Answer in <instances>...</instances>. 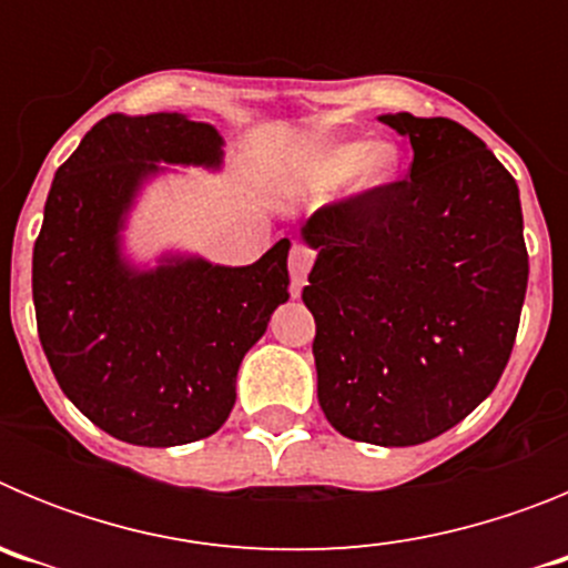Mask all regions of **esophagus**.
I'll use <instances>...</instances> for the list:
<instances>
[{
  "label": "esophagus",
  "instance_id": "obj_1",
  "mask_svg": "<svg viewBox=\"0 0 568 568\" xmlns=\"http://www.w3.org/2000/svg\"><path fill=\"white\" fill-rule=\"evenodd\" d=\"M313 261H315V250H310L307 244H293V250H290V281H293V295H298L301 287L307 284Z\"/></svg>",
  "mask_w": 568,
  "mask_h": 568
}]
</instances>
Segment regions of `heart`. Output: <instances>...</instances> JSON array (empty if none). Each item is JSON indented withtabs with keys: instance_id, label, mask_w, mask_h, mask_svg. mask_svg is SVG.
<instances>
[{
	"instance_id": "obj_1",
	"label": "heart",
	"mask_w": 568,
	"mask_h": 568,
	"mask_svg": "<svg viewBox=\"0 0 568 568\" xmlns=\"http://www.w3.org/2000/svg\"><path fill=\"white\" fill-rule=\"evenodd\" d=\"M400 153L389 142H344L321 148L295 164L284 179V187L298 195L327 193L346 179V195H369L386 187L398 175Z\"/></svg>"
}]
</instances>
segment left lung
<instances>
[{"instance_id":"1","label":"left lung","mask_w":568,"mask_h":568,"mask_svg":"<svg viewBox=\"0 0 568 568\" xmlns=\"http://www.w3.org/2000/svg\"><path fill=\"white\" fill-rule=\"evenodd\" d=\"M413 144L400 182L321 207L301 298L318 404L344 438L415 446L498 386L529 281L518 184L453 119L386 113Z\"/></svg>"}]
</instances>
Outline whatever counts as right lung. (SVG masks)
<instances>
[{
  "instance_id": "right-lung-1",
  "label": "right lung",
  "mask_w": 568,
  "mask_h": 568,
  "mask_svg": "<svg viewBox=\"0 0 568 568\" xmlns=\"http://www.w3.org/2000/svg\"><path fill=\"white\" fill-rule=\"evenodd\" d=\"M224 139L184 113H113L57 170L33 247V307L48 364L79 413L135 446L222 429L235 375L290 298V239L247 267L168 253L135 267L122 230L162 164L219 170Z\"/></svg>"
}]
</instances>
